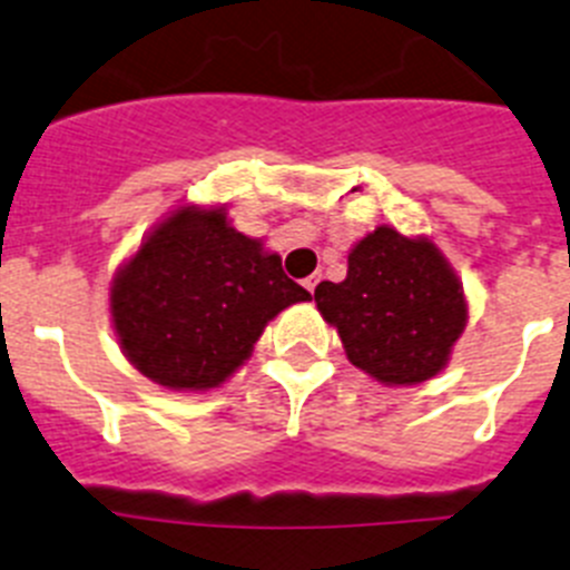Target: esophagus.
I'll return each instance as SVG.
<instances>
[{
    "mask_svg": "<svg viewBox=\"0 0 570 570\" xmlns=\"http://www.w3.org/2000/svg\"><path fill=\"white\" fill-rule=\"evenodd\" d=\"M320 279H322V276H320V274L308 276V279H305V288H308V291H311V294H314V291H316V285H320Z\"/></svg>",
    "mask_w": 570,
    "mask_h": 570,
    "instance_id": "1",
    "label": "esophagus"
}]
</instances>
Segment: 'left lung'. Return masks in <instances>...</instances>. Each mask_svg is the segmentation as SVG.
<instances>
[{
	"label": "left lung",
	"mask_w": 570,
	"mask_h": 570,
	"mask_svg": "<svg viewBox=\"0 0 570 570\" xmlns=\"http://www.w3.org/2000/svg\"><path fill=\"white\" fill-rule=\"evenodd\" d=\"M316 308L347 360L382 385H420L448 365L468 322L451 262L425 236L380 225L347 254L342 282H320Z\"/></svg>",
	"instance_id": "1"
}]
</instances>
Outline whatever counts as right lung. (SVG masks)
I'll list each match as a JSON object with an SVG mask.
<instances>
[{
    "label": "right lung",
    "instance_id": "add662e5",
    "mask_svg": "<svg viewBox=\"0 0 570 570\" xmlns=\"http://www.w3.org/2000/svg\"><path fill=\"white\" fill-rule=\"evenodd\" d=\"M305 299L279 254L230 228L225 208L185 205L116 271L110 320L139 374L170 391H208L248 360L279 311Z\"/></svg>",
    "mask_w": 570,
    "mask_h": 570
}]
</instances>
